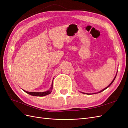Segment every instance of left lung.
Wrapping results in <instances>:
<instances>
[{
    "instance_id": "1",
    "label": "left lung",
    "mask_w": 128,
    "mask_h": 128,
    "mask_svg": "<svg viewBox=\"0 0 128 128\" xmlns=\"http://www.w3.org/2000/svg\"><path fill=\"white\" fill-rule=\"evenodd\" d=\"M116 75H117V74H116ZM116 75L115 76V77H114V80H112V82L110 84V85H109V86H107V87H106V88H104L103 89V90H101V91H99V92H97V93H96V94H98V93H100V92H102V91H104V90H106V89L107 88H108V87H109V86H110V85L112 84V83H113V82H114V80H115V78H116ZM82 93H83V94H86V93H83V92H82Z\"/></svg>"
}]
</instances>
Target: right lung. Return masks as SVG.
Segmentation results:
<instances>
[{
	"label": "right lung",
	"mask_w": 128,
	"mask_h": 128,
	"mask_svg": "<svg viewBox=\"0 0 128 128\" xmlns=\"http://www.w3.org/2000/svg\"><path fill=\"white\" fill-rule=\"evenodd\" d=\"M53 81H52V83L51 85V86L50 88V90L47 91H45V92H28V91H26L25 90H24L25 92H26V94H28L31 96H45L46 95H48L49 94H50L52 92V88H53Z\"/></svg>",
	"instance_id": "right-lung-1"
}]
</instances>
